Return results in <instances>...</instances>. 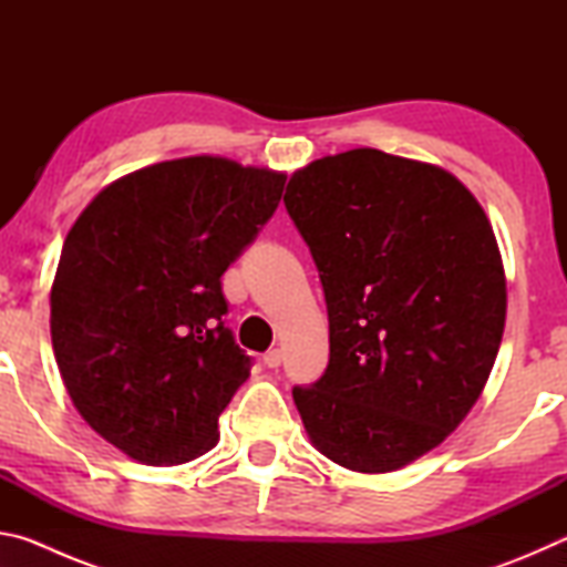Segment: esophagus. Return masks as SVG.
Instances as JSON below:
<instances>
[{"mask_svg": "<svg viewBox=\"0 0 567 567\" xmlns=\"http://www.w3.org/2000/svg\"><path fill=\"white\" fill-rule=\"evenodd\" d=\"M282 358H285V354H282V350L280 348H275V350H270V352H265V364H267V368H280V364H282Z\"/></svg>", "mask_w": 567, "mask_h": 567, "instance_id": "34e87169", "label": "esophagus"}]
</instances>
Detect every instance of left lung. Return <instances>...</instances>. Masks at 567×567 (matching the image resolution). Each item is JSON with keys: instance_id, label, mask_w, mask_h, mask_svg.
Wrapping results in <instances>:
<instances>
[{"instance_id": "8db88e82", "label": "left lung", "mask_w": 567, "mask_h": 567, "mask_svg": "<svg viewBox=\"0 0 567 567\" xmlns=\"http://www.w3.org/2000/svg\"><path fill=\"white\" fill-rule=\"evenodd\" d=\"M285 207L330 320L328 370L292 388L307 435L358 473L405 467L491 378L507 307L493 227L450 172L370 147L297 169Z\"/></svg>"}]
</instances>
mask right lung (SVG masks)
Returning <instances> with one entry per match:
<instances>
[{
	"label": "right lung",
	"instance_id": "add662e5",
	"mask_svg": "<svg viewBox=\"0 0 567 567\" xmlns=\"http://www.w3.org/2000/svg\"><path fill=\"white\" fill-rule=\"evenodd\" d=\"M285 179L209 155L159 162L104 187L66 235L54 358L80 415L132 460L179 465L217 445L252 368L223 320V275Z\"/></svg>",
	"mask_w": 567,
	"mask_h": 567
}]
</instances>
